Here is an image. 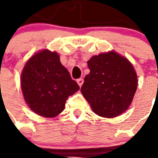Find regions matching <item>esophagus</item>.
Wrapping results in <instances>:
<instances>
[{"instance_id": "esophagus-1", "label": "esophagus", "mask_w": 158, "mask_h": 158, "mask_svg": "<svg viewBox=\"0 0 158 158\" xmlns=\"http://www.w3.org/2000/svg\"><path fill=\"white\" fill-rule=\"evenodd\" d=\"M76 81H77V83H78V85H79V87H81V86H82V85H83V83H84V79L80 78V79H77Z\"/></svg>"}]
</instances>
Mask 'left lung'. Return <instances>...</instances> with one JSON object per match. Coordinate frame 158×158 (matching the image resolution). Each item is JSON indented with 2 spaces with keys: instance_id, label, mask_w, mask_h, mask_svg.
Wrapping results in <instances>:
<instances>
[{
  "instance_id": "left-lung-1",
  "label": "left lung",
  "mask_w": 158,
  "mask_h": 158,
  "mask_svg": "<svg viewBox=\"0 0 158 158\" xmlns=\"http://www.w3.org/2000/svg\"><path fill=\"white\" fill-rule=\"evenodd\" d=\"M81 93L93 112L103 118H115L129 108L138 79L131 62L114 51L93 56Z\"/></svg>"
}]
</instances>
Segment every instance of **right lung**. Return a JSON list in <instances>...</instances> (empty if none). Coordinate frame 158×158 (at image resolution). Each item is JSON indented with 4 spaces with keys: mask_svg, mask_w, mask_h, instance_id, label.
Returning a JSON list of instances; mask_svg holds the SVG:
<instances>
[{
    "mask_svg": "<svg viewBox=\"0 0 158 158\" xmlns=\"http://www.w3.org/2000/svg\"><path fill=\"white\" fill-rule=\"evenodd\" d=\"M21 88L33 112L45 118L62 113L69 96L79 89L56 52L47 49L33 55L21 73Z\"/></svg>",
    "mask_w": 158,
    "mask_h": 158,
    "instance_id": "1",
    "label": "right lung"
}]
</instances>
